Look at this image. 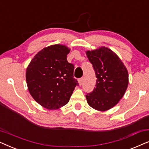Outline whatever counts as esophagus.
<instances>
[{
  "label": "esophagus",
  "instance_id": "34e87169",
  "mask_svg": "<svg viewBox=\"0 0 149 149\" xmlns=\"http://www.w3.org/2000/svg\"><path fill=\"white\" fill-rule=\"evenodd\" d=\"M83 77H81L79 79V85H81L83 84Z\"/></svg>",
  "mask_w": 149,
  "mask_h": 149
}]
</instances>
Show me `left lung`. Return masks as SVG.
<instances>
[{"label":"left lung","instance_id":"8db88e82","mask_svg":"<svg viewBox=\"0 0 149 149\" xmlns=\"http://www.w3.org/2000/svg\"><path fill=\"white\" fill-rule=\"evenodd\" d=\"M93 65L96 83L86 95L88 104L100 111H107L119 102L127 89L128 72L113 51L105 47L86 52Z\"/></svg>","mask_w":149,"mask_h":149}]
</instances>
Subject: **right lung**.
Here are the masks:
<instances>
[{
  "label": "right lung",
  "instance_id": "obj_1",
  "mask_svg": "<svg viewBox=\"0 0 149 149\" xmlns=\"http://www.w3.org/2000/svg\"><path fill=\"white\" fill-rule=\"evenodd\" d=\"M70 49L54 45L44 48L34 57L26 69L29 92L35 101L49 110L66 105L75 87L74 66L67 61Z\"/></svg>",
  "mask_w": 149,
  "mask_h": 149
}]
</instances>
